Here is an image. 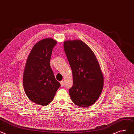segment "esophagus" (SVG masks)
<instances>
[{"label": "esophagus", "instance_id": "obj_1", "mask_svg": "<svg viewBox=\"0 0 134 134\" xmlns=\"http://www.w3.org/2000/svg\"><path fill=\"white\" fill-rule=\"evenodd\" d=\"M60 85H61V86H62V87L64 86V81H60Z\"/></svg>", "mask_w": 134, "mask_h": 134}]
</instances>
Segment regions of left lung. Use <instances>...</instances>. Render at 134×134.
Here are the masks:
<instances>
[{"instance_id":"1","label":"left lung","mask_w":134,"mask_h":134,"mask_svg":"<svg viewBox=\"0 0 134 134\" xmlns=\"http://www.w3.org/2000/svg\"><path fill=\"white\" fill-rule=\"evenodd\" d=\"M64 49L73 76L70 96L78 106H90L99 98L104 86V76L96 56L79 40L65 41Z\"/></svg>"}]
</instances>
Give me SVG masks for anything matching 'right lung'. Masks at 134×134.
<instances>
[{
    "mask_svg": "<svg viewBox=\"0 0 134 134\" xmlns=\"http://www.w3.org/2000/svg\"><path fill=\"white\" fill-rule=\"evenodd\" d=\"M57 41L51 38L37 42L28 57L23 74L24 90L28 98L42 106L54 98L59 82L55 80L50 66V59Z\"/></svg>",
    "mask_w": 134,
    "mask_h": 134,
    "instance_id": "1",
    "label": "right lung"
}]
</instances>
